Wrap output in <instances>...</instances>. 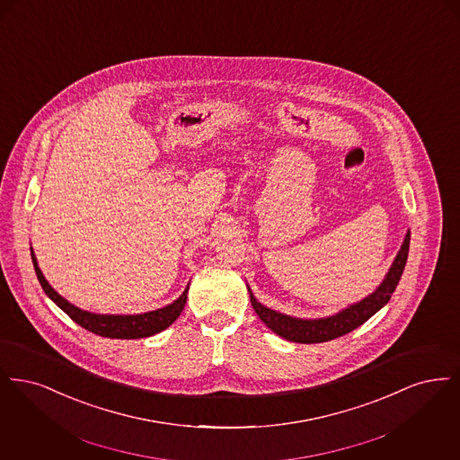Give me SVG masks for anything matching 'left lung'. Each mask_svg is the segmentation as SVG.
I'll list each match as a JSON object with an SVG mask.
<instances>
[{
  "label": "left lung",
  "mask_w": 460,
  "mask_h": 460,
  "mask_svg": "<svg viewBox=\"0 0 460 460\" xmlns=\"http://www.w3.org/2000/svg\"><path fill=\"white\" fill-rule=\"evenodd\" d=\"M409 244H411V231H407L405 240L402 243V248L398 250L394 263L383 279V283L377 286V289L366 296L364 300L343 308L341 312L323 317V319H296L285 314H279L272 308H267L250 291V300L255 308L257 315L261 317L263 324L281 338L295 343H324L329 340L340 338L343 334H349L353 329L362 326L367 319L386 305L394 295V288L398 285L402 272L405 269L407 257H409Z\"/></svg>",
  "instance_id": "left-lung-1"
}]
</instances>
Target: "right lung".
Returning <instances> with one entry per match:
<instances>
[{"mask_svg":"<svg viewBox=\"0 0 460 460\" xmlns=\"http://www.w3.org/2000/svg\"><path fill=\"white\" fill-rule=\"evenodd\" d=\"M31 257L34 263V270L36 276L40 279V283L43 286L44 293L60 306L66 315L79 326L88 329L94 334L105 336V338H117V340H137V338H148L154 336L156 332L169 328L175 319L181 315L182 308L186 305L188 300V289L190 286H186L184 293L172 302L171 305L156 308L152 312H145V314H136V315H103V314H93L88 310H81L79 306L72 305L70 302H66V298H62L49 283L44 279L43 272L38 265L36 255L31 248Z\"/></svg>","mask_w":460,"mask_h":460,"instance_id":"right-lung-1","label":"right lung"}]
</instances>
